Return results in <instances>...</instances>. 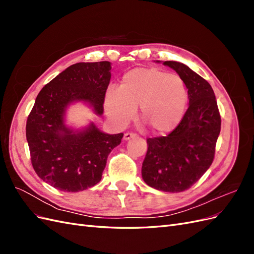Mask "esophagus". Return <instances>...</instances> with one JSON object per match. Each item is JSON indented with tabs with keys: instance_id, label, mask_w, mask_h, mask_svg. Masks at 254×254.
<instances>
[{
	"instance_id": "34e87169",
	"label": "esophagus",
	"mask_w": 254,
	"mask_h": 254,
	"mask_svg": "<svg viewBox=\"0 0 254 254\" xmlns=\"http://www.w3.org/2000/svg\"><path fill=\"white\" fill-rule=\"evenodd\" d=\"M136 136V134L135 133H132V132H126L125 134H124V137H123V139H124L125 141H128V140H130V139H133V137H135Z\"/></svg>"
}]
</instances>
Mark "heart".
I'll use <instances>...</instances> for the list:
<instances>
[{
    "label": "heart",
    "mask_w": 254,
    "mask_h": 254,
    "mask_svg": "<svg viewBox=\"0 0 254 254\" xmlns=\"http://www.w3.org/2000/svg\"><path fill=\"white\" fill-rule=\"evenodd\" d=\"M140 106L141 119L156 133H166L179 125L188 106L183 80L157 67L133 68L124 74L121 88H109L105 111L119 126L126 125Z\"/></svg>",
    "instance_id": "obj_1"
}]
</instances>
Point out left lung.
Wrapping results in <instances>:
<instances>
[{"instance_id":"left-lung-1","label":"left lung","mask_w":254,"mask_h":254,"mask_svg":"<svg viewBox=\"0 0 254 254\" xmlns=\"http://www.w3.org/2000/svg\"><path fill=\"white\" fill-rule=\"evenodd\" d=\"M163 64L180 76L188 89L190 104L170 134L147 139L142 178L153 189L179 193L190 189L211 166L221 119L209 82L181 63L164 61Z\"/></svg>"}]
</instances>
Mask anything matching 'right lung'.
Returning <instances> with one entry per match:
<instances>
[{
	"mask_svg": "<svg viewBox=\"0 0 254 254\" xmlns=\"http://www.w3.org/2000/svg\"><path fill=\"white\" fill-rule=\"evenodd\" d=\"M110 78L109 61L78 63L38 94L26 122V140L36 174L53 188L75 193L101 181L107 158L124 134L105 133L94 123L73 129L65 125V113L71 104L82 102L102 115Z\"/></svg>",
	"mask_w": 254,
	"mask_h": 254,
	"instance_id": "1",
	"label": "right lung"
}]
</instances>
